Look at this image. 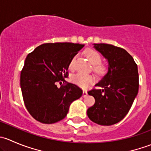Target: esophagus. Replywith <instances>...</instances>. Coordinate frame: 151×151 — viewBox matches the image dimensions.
Listing matches in <instances>:
<instances>
[{"instance_id":"1","label":"esophagus","mask_w":151,"mask_h":151,"mask_svg":"<svg viewBox=\"0 0 151 151\" xmlns=\"http://www.w3.org/2000/svg\"><path fill=\"white\" fill-rule=\"evenodd\" d=\"M87 96H88V92H87L86 91H83V98H85Z\"/></svg>"}]
</instances>
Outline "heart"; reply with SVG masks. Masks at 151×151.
<instances>
[{
    "label": "heart",
    "instance_id": "b5f03b06",
    "mask_svg": "<svg viewBox=\"0 0 151 151\" xmlns=\"http://www.w3.org/2000/svg\"><path fill=\"white\" fill-rule=\"evenodd\" d=\"M85 55L88 58L92 64L94 65V70L98 73H101L104 71V68L102 66L99 65L101 61V55L98 52L92 49H88L85 50ZM75 60V57L73 58L68 64V68L70 69L74 68V63ZM71 82L77 86L82 88H87L90 85L92 84L95 79L93 75L91 74H85L83 73H77L71 77Z\"/></svg>",
    "mask_w": 151,
    "mask_h": 151
}]
</instances>
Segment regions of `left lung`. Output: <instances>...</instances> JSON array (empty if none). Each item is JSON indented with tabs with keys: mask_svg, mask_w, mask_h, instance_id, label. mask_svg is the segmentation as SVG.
<instances>
[{
	"mask_svg": "<svg viewBox=\"0 0 151 151\" xmlns=\"http://www.w3.org/2000/svg\"><path fill=\"white\" fill-rule=\"evenodd\" d=\"M107 60V73L96 85L100 89L88 91L95 104L87 110L91 121L102 126L120 122L132 107L139 90L137 65L124 49L107 44H93Z\"/></svg>",
	"mask_w": 151,
	"mask_h": 151,
	"instance_id": "1",
	"label": "left lung"
}]
</instances>
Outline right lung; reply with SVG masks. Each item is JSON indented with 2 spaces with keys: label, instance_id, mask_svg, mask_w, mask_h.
<instances>
[{
  "label": "right lung",
  "instance_id": "right-lung-1",
  "mask_svg": "<svg viewBox=\"0 0 151 151\" xmlns=\"http://www.w3.org/2000/svg\"><path fill=\"white\" fill-rule=\"evenodd\" d=\"M84 45L47 43L37 47L25 58L20 87L25 107L36 121L50 124L66 116L70 104L83 95L77 85L59 81L68 77V64Z\"/></svg>",
  "mask_w": 151,
  "mask_h": 151
}]
</instances>
